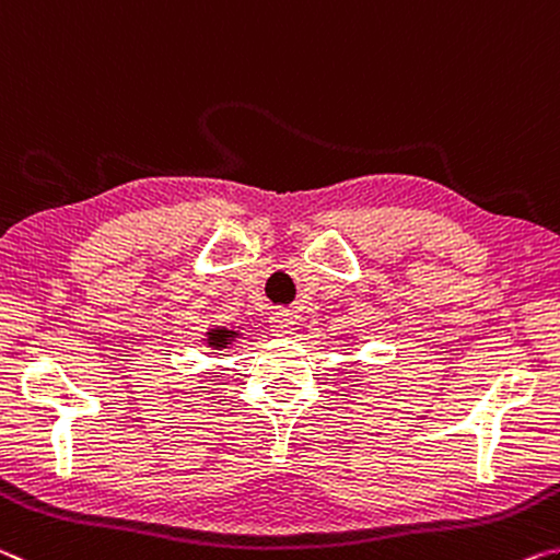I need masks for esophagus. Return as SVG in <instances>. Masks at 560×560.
Returning <instances> with one entry per match:
<instances>
[{"mask_svg":"<svg viewBox=\"0 0 560 560\" xmlns=\"http://www.w3.org/2000/svg\"><path fill=\"white\" fill-rule=\"evenodd\" d=\"M292 325H295V319H292V315L288 313V310H278V313L270 317L272 335H278V337L292 335Z\"/></svg>","mask_w":560,"mask_h":560,"instance_id":"esophagus-1","label":"esophagus"}]
</instances>
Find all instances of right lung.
Returning <instances> with one entry per match:
<instances>
[{"instance_id": "add662e5", "label": "right lung", "mask_w": 560, "mask_h": 560, "mask_svg": "<svg viewBox=\"0 0 560 560\" xmlns=\"http://www.w3.org/2000/svg\"><path fill=\"white\" fill-rule=\"evenodd\" d=\"M235 335H237V332H233V329H225V327L210 329V332H208V347H215V350H223V347H228V345H231V342L235 340Z\"/></svg>"}]
</instances>
